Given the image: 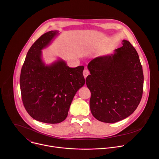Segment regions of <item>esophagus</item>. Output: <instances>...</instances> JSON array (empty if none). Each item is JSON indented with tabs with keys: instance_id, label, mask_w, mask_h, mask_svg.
Instances as JSON below:
<instances>
[{
	"instance_id": "34e87169",
	"label": "esophagus",
	"mask_w": 159,
	"mask_h": 159,
	"mask_svg": "<svg viewBox=\"0 0 159 159\" xmlns=\"http://www.w3.org/2000/svg\"><path fill=\"white\" fill-rule=\"evenodd\" d=\"M89 74V71L87 70V69H85L84 70V72H83V75H84V78L85 79L87 77V75Z\"/></svg>"
}]
</instances>
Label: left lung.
Listing matches in <instances>:
<instances>
[{
	"label": "left lung",
	"mask_w": 159,
	"mask_h": 159,
	"mask_svg": "<svg viewBox=\"0 0 159 159\" xmlns=\"http://www.w3.org/2000/svg\"><path fill=\"white\" fill-rule=\"evenodd\" d=\"M111 55L96 57L85 79L91 93L90 108L98 120L114 123L131 115L141 101L143 74L139 56L127 40Z\"/></svg>",
	"instance_id": "left-lung-1"
}]
</instances>
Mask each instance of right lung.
I'll return each mask as SVG.
<instances>
[{
	"label": "right lung",
	"instance_id": "right-lung-1",
	"mask_svg": "<svg viewBox=\"0 0 159 159\" xmlns=\"http://www.w3.org/2000/svg\"><path fill=\"white\" fill-rule=\"evenodd\" d=\"M58 32L48 31L33 43L20 75L22 100L26 110L34 120L50 124L65 120L74 96L85 84L83 66L69 67L61 58L50 65L43 61L41 50L49 46Z\"/></svg>",
	"mask_w": 159,
	"mask_h": 159
}]
</instances>
